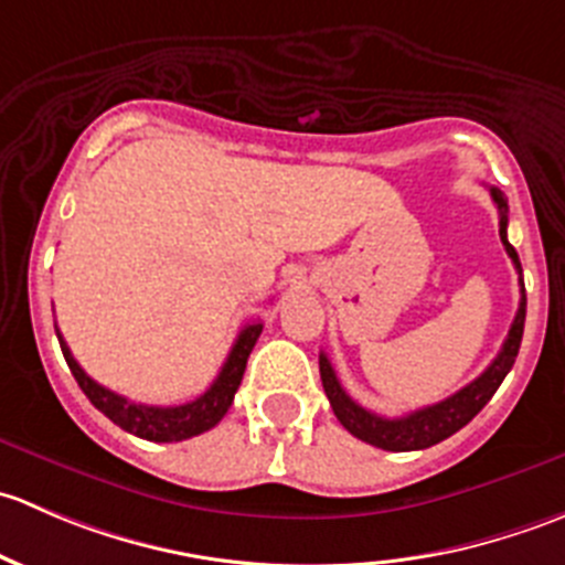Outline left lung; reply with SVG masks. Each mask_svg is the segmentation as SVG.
<instances>
[{"label": "left lung", "mask_w": 565, "mask_h": 565, "mask_svg": "<svg viewBox=\"0 0 565 565\" xmlns=\"http://www.w3.org/2000/svg\"><path fill=\"white\" fill-rule=\"evenodd\" d=\"M492 193V202L500 210V241H503L505 250H509L511 262H514L516 273H520V309H516L514 322H511L509 335L503 341V350L498 352L492 363L487 366V372L481 377L472 380L470 385L454 393V396L443 398V402L429 404L424 409H415V413L404 415V418H383V415H374L372 409L361 407L355 398H350V393L341 388L339 377H335L333 366H330L328 355L319 352V377H322V388L328 393L330 407H333L335 418L341 420L350 435H355L358 440L369 443V446H377L383 451H424V448L437 446L446 437L457 435L461 426L470 424L483 407H487L489 398L494 396V391L500 388V383L505 380V374L511 372L516 361V352L522 344V330H525V284H522V265L520 256H516L514 246L509 243L505 235V226H509V202H505L503 191L500 188H489Z\"/></svg>", "instance_id": "obj_1"}]
</instances>
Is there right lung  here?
Masks as SVG:
<instances>
[{
    "instance_id": "right-lung-1",
    "label": "right lung",
    "mask_w": 565,
    "mask_h": 565,
    "mask_svg": "<svg viewBox=\"0 0 565 565\" xmlns=\"http://www.w3.org/2000/svg\"><path fill=\"white\" fill-rule=\"evenodd\" d=\"M262 333V322H250L241 330L235 347H232L230 358H226L224 369L215 377V383L199 398L188 404H177V407H152V404H136L130 398L119 396V393L104 388L100 383H95L87 372L76 363V358L71 355V347L65 344L62 333L56 330V339H60L62 355H65L67 366H71L73 377H76L78 388L87 393L89 402L106 415L108 420L119 426V429L130 431V435L141 437V440L152 443H180L188 437H196L202 431L213 429L221 418L226 415V409L232 407V398H235L237 388H241L243 372H246V363L250 350H254L256 339Z\"/></svg>"
}]
</instances>
